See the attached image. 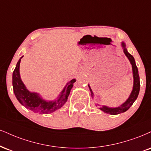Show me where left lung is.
Returning <instances> with one entry per match:
<instances>
[{
    "mask_svg": "<svg viewBox=\"0 0 151 151\" xmlns=\"http://www.w3.org/2000/svg\"><path fill=\"white\" fill-rule=\"evenodd\" d=\"M121 46L122 47L123 52L125 54V55L127 56V58H128L129 60L131 65L132 67V72H133V79H134V84H133V88H132V92H131L129 96L127 101L124 103H123L122 104L118 107H115V108H110V107L106 106V105H103V106L100 107L99 109L103 111L105 113L110 114V115H117V114L122 113V112H126L127 110H129V108L133 105L134 101H136L137 99L138 96H139V91H140V78L139 75V71H138V68L136 65L135 60L133 56L131 55L130 53H129L127 51V49L126 48V45L124 42L121 43ZM88 88H89L91 93V96L93 99V93L92 91L91 88L89 86V84L88 85ZM97 105H101L100 104H97Z\"/></svg>",
    "mask_w": 151,
    "mask_h": 151,
    "instance_id": "left-lung-1",
    "label": "left lung"
}]
</instances>
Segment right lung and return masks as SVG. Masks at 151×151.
Here are the masks:
<instances>
[{"label":"right lung","mask_w":151,"mask_h":151,"mask_svg":"<svg viewBox=\"0 0 151 151\" xmlns=\"http://www.w3.org/2000/svg\"><path fill=\"white\" fill-rule=\"evenodd\" d=\"M22 57L19 58L12 74L13 91L17 101L26 108L39 114L52 113L62 108L68 101L70 91L76 79H72L65 85L57 99L53 101H46L39 93L29 91L22 81L19 74V65Z\"/></svg>","instance_id":"right-lung-1"}]
</instances>
